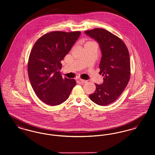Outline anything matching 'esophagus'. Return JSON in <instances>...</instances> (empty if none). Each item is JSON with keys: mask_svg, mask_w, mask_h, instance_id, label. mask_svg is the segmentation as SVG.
Masks as SVG:
<instances>
[{"mask_svg": "<svg viewBox=\"0 0 155 155\" xmlns=\"http://www.w3.org/2000/svg\"><path fill=\"white\" fill-rule=\"evenodd\" d=\"M79 81L81 82L82 84H83V83H87V81H86V80H83V79H79Z\"/></svg>", "mask_w": 155, "mask_h": 155, "instance_id": "34e87169", "label": "esophagus"}]
</instances>
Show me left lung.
<instances>
[{
	"label": "left lung",
	"instance_id": "8db88e82",
	"mask_svg": "<svg viewBox=\"0 0 155 155\" xmlns=\"http://www.w3.org/2000/svg\"><path fill=\"white\" fill-rule=\"evenodd\" d=\"M85 34L97 42L101 51L99 74L103 83L95 84L96 89L90 100L99 106H107L122 94L130 78V58L125 43L104 29L97 28Z\"/></svg>",
	"mask_w": 155,
	"mask_h": 155
}]
</instances>
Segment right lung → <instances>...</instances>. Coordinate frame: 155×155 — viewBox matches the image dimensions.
<instances>
[{
  "mask_svg": "<svg viewBox=\"0 0 155 155\" xmlns=\"http://www.w3.org/2000/svg\"><path fill=\"white\" fill-rule=\"evenodd\" d=\"M81 32L52 31L33 46L28 62V78L37 96L44 103L57 106L69 98L76 81L62 78L61 61L71 51Z\"/></svg>",
  "mask_w": 155,
  "mask_h": 155,
  "instance_id": "1",
  "label": "right lung"
}]
</instances>
